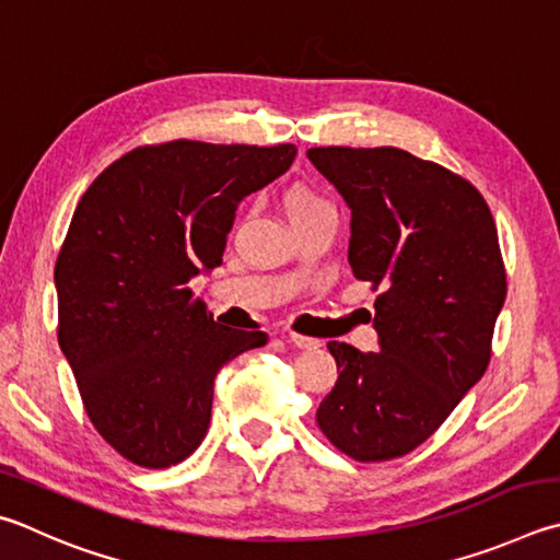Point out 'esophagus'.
<instances>
[{"instance_id":"esophagus-1","label":"esophagus","mask_w":560,"mask_h":560,"mask_svg":"<svg viewBox=\"0 0 560 560\" xmlns=\"http://www.w3.org/2000/svg\"><path fill=\"white\" fill-rule=\"evenodd\" d=\"M289 342L293 348H301V350H315L320 345V340L308 338V335H299V332H289Z\"/></svg>"}]
</instances>
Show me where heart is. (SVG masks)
<instances>
[{
	"label": "heart",
	"instance_id": "heart-1",
	"mask_svg": "<svg viewBox=\"0 0 560 560\" xmlns=\"http://www.w3.org/2000/svg\"><path fill=\"white\" fill-rule=\"evenodd\" d=\"M283 206H287L289 218L296 220V218H303V215H311V212H315V210L330 208V202L311 188L296 186V188H291L287 192V198H283Z\"/></svg>",
	"mask_w": 560,
	"mask_h": 560
}]
</instances>
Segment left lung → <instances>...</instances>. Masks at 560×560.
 Wrapping results in <instances>:
<instances>
[{"instance_id": "obj_1", "label": "left lung", "mask_w": 560, "mask_h": 560, "mask_svg": "<svg viewBox=\"0 0 560 560\" xmlns=\"http://www.w3.org/2000/svg\"><path fill=\"white\" fill-rule=\"evenodd\" d=\"M352 210L348 261L374 301L380 352L332 340L340 377L315 413L360 463L431 439L490 364L506 273L492 212L470 180L404 149H308Z\"/></svg>"}]
</instances>
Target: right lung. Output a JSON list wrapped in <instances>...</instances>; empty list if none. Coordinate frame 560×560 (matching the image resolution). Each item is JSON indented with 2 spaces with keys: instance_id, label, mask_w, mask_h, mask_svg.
<instances>
[{
  "instance_id": "right-lung-1",
  "label": "right lung",
  "mask_w": 560,
  "mask_h": 560,
  "mask_svg": "<svg viewBox=\"0 0 560 560\" xmlns=\"http://www.w3.org/2000/svg\"><path fill=\"white\" fill-rule=\"evenodd\" d=\"M296 147H139L80 198L56 261L58 345L97 433L139 467H171L206 439L222 364L267 332L218 325L188 281L222 264L249 192Z\"/></svg>"
}]
</instances>
